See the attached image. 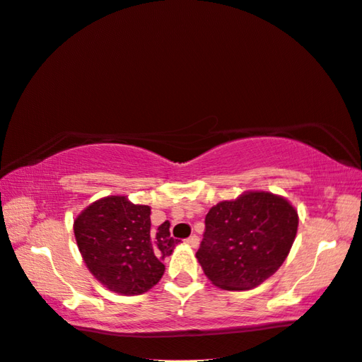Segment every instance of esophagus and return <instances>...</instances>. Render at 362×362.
Masks as SVG:
<instances>
[{
	"label": "esophagus",
	"instance_id": "34e87169",
	"mask_svg": "<svg viewBox=\"0 0 362 362\" xmlns=\"http://www.w3.org/2000/svg\"><path fill=\"white\" fill-rule=\"evenodd\" d=\"M187 244L190 245V247H193V249H197L198 244H199V239H198V235L193 234V235L188 237V239H187Z\"/></svg>",
	"mask_w": 362,
	"mask_h": 362
}]
</instances>
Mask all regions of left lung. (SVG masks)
<instances>
[{"label": "left lung", "instance_id": "left-lung-1", "mask_svg": "<svg viewBox=\"0 0 362 362\" xmlns=\"http://www.w3.org/2000/svg\"><path fill=\"white\" fill-rule=\"evenodd\" d=\"M298 226V211L286 198L245 192L209 209L197 258L218 288L253 289L283 265Z\"/></svg>", "mask_w": 362, "mask_h": 362}]
</instances>
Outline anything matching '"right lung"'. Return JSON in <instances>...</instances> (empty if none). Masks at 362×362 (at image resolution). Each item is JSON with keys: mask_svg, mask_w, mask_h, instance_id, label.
I'll return each instance as SVG.
<instances>
[{"mask_svg": "<svg viewBox=\"0 0 362 362\" xmlns=\"http://www.w3.org/2000/svg\"><path fill=\"white\" fill-rule=\"evenodd\" d=\"M149 216L146 204L112 195L90 203L74 219V237L86 267L113 293H146L163 278L164 258L179 244L170 237L169 223L151 229Z\"/></svg>", "mask_w": 362, "mask_h": 362, "instance_id": "add662e5", "label": "right lung"}]
</instances>
